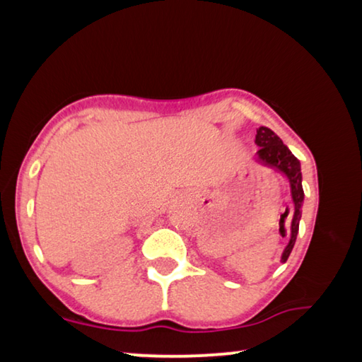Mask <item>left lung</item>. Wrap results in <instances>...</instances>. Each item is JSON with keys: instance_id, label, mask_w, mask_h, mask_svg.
Wrapping results in <instances>:
<instances>
[{"instance_id": "left-lung-1", "label": "left lung", "mask_w": 362, "mask_h": 362, "mask_svg": "<svg viewBox=\"0 0 362 362\" xmlns=\"http://www.w3.org/2000/svg\"><path fill=\"white\" fill-rule=\"evenodd\" d=\"M255 144L260 146V150L257 151L255 161L262 163L263 166L276 169L281 174H284L291 185L292 207L291 211L286 209V212L283 214V218H281V223L283 225H281L279 228V231L283 233V236H286L284 218L289 216V212H292L291 238H289V243H287V246L283 250V255H281V262L284 263L287 259H289V255L293 249V244H296L297 235H298V223H300V218H302V204H303L305 194L302 188V170H300V161L283 144V140L265 126H260L259 129H257Z\"/></svg>"}]
</instances>
